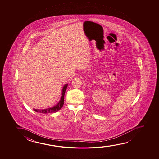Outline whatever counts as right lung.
Listing matches in <instances>:
<instances>
[{
	"label": "right lung",
	"mask_w": 159,
	"mask_h": 159,
	"mask_svg": "<svg viewBox=\"0 0 159 159\" xmlns=\"http://www.w3.org/2000/svg\"><path fill=\"white\" fill-rule=\"evenodd\" d=\"M68 86V84H66L63 87L62 89V97H61V100H60L59 103L55 105V107L48 108V109H43V110H39V109H34V111L41 113H54L56 112L57 111L60 110L62 108V107H63V104H64V96H65V93L66 90Z\"/></svg>",
	"instance_id": "add662e5"
}]
</instances>
